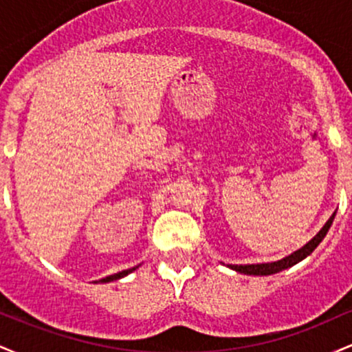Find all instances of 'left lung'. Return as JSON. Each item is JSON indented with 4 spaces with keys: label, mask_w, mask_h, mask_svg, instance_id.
Wrapping results in <instances>:
<instances>
[{
    "label": "left lung",
    "mask_w": 352,
    "mask_h": 352,
    "mask_svg": "<svg viewBox=\"0 0 352 352\" xmlns=\"http://www.w3.org/2000/svg\"><path fill=\"white\" fill-rule=\"evenodd\" d=\"M334 215L336 213H333L331 218L328 221H326V225L319 230V233L316 236L313 238V240L309 241V243H306L302 248L298 250V252H294L289 254V256L283 258L280 261H273V263H261V265H230V268L235 270V272H240V273H245V274H254V276H266V274H274V273H280L283 270L289 268V266L300 263L301 260H305L308 254H311L314 252V248L321 243L322 238L326 236V233H328V230L331 228V225H333V220H334Z\"/></svg>",
    "instance_id": "left-lung-1"
}]
</instances>
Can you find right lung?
Wrapping results in <instances>:
<instances>
[{"mask_svg":"<svg viewBox=\"0 0 352 352\" xmlns=\"http://www.w3.org/2000/svg\"><path fill=\"white\" fill-rule=\"evenodd\" d=\"M135 268H137V266H135ZM135 268H129V270H124V272H120V273L111 274V276H106V278H102V280H100V283H109V281L119 280V278H124L125 274H129V273H132V272H134Z\"/></svg>","mask_w":352,"mask_h":352,"instance_id":"add662e5","label":"right lung"}]
</instances>
